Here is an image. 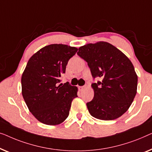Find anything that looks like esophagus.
<instances>
[{"label": "esophagus", "instance_id": "1", "mask_svg": "<svg viewBox=\"0 0 152 152\" xmlns=\"http://www.w3.org/2000/svg\"><path fill=\"white\" fill-rule=\"evenodd\" d=\"M85 87H86V85H85V86H80V87H78V89H80V91H83V89H84Z\"/></svg>", "mask_w": 152, "mask_h": 152}]
</instances>
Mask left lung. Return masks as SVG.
<instances>
[{
    "label": "left lung",
    "instance_id": "left-lung-1",
    "mask_svg": "<svg viewBox=\"0 0 152 152\" xmlns=\"http://www.w3.org/2000/svg\"><path fill=\"white\" fill-rule=\"evenodd\" d=\"M79 56L90 68L94 96L87 102L89 112L96 118L112 121L129 108L137 92L138 76L127 56L109 42L100 41L78 48Z\"/></svg>",
    "mask_w": 152,
    "mask_h": 152
}]
</instances>
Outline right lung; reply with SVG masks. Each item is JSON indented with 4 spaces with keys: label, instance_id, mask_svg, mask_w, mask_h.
<instances>
[{
    "label": "right lung",
    "instance_id": "1",
    "mask_svg": "<svg viewBox=\"0 0 152 152\" xmlns=\"http://www.w3.org/2000/svg\"><path fill=\"white\" fill-rule=\"evenodd\" d=\"M78 49L52 44L40 49L27 62L21 77L22 95L29 112L40 123L59 125L69 116L78 88L68 83L58 85L68 61Z\"/></svg>",
    "mask_w": 152,
    "mask_h": 152
}]
</instances>
